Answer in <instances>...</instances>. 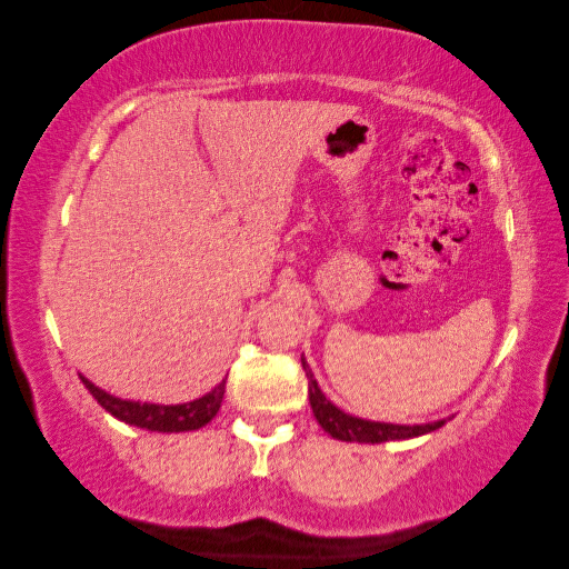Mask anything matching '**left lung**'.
Masks as SVG:
<instances>
[{
  "mask_svg": "<svg viewBox=\"0 0 569 569\" xmlns=\"http://www.w3.org/2000/svg\"><path fill=\"white\" fill-rule=\"evenodd\" d=\"M300 365H303V371L308 377V398H310V408L316 413V420L320 422V428L332 435L335 440H345V442H386V440H408V438H418V435H426L442 428L447 418L442 420H432V422H420V426H396V422H379V420H365L357 416H349L345 410L337 408L332 401H328V396L320 391V386L312 377V369L306 361V357H300Z\"/></svg>",
  "mask_w": 569,
  "mask_h": 569,
  "instance_id": "obj_1",
  "label": "left lung"
}]
</instances>
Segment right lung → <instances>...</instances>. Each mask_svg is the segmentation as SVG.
Wrapping results in <instances>:
<instances>
[{
    "mask_svg": "<svg viewBox=\"0 0 569 569\" xmlns=\"http://www.w3.org/2000/svg\"><path fill=\"white\" fill-rule=\"evenodd\" d=\"M80 379L84 383V389L94 396V401H98L107 413H112L122 422H129V426L153 430V432H188V430H198L202 426H208V422L217 416V410H220L222 398H224V379L217 383L210 393L196 398V401L176 403V406L127 401V398H117L112 393L102 391L100 386H94L90 379H84L82 373Z\"/></svg>",
    "mask_w": 569,
    "mask_h": 569,
    "instance_id": "right-lung-1",
    "label": "right lung"
}]
</instances>
